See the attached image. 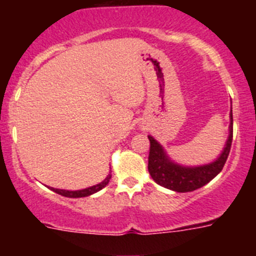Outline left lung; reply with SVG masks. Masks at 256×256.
Listing matches in <instances>:
<instances>
[{
  "label": "left lung",
  "mask_w": 256,
  "mask_h": 256,
  "mask_svg": "<svg viewBox=\"0 0 256 256\" xmlns=\"http://www.w3.org/2000/svg\"><path fill=\"white\" fill-rule=\"evenodd\" d=\"M230 132L224 148L214 162L196 166H187L176 162L169 158L165 148L159 142L148 136L150 154H148V173L158 184L176 192H191L205 186L216 178L224 166L230 155L232 137H234V119L232 110L230 114Z\"/></svg>",
  "instance_id": "1"
}]
</instances>
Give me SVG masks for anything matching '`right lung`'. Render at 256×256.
<instances>
[{
	"instance_id": "add662e5",
	"label": "right lung",
	"mask_w": 256,
	"mask_h": 256,
	"mask_svg": "<svg viewBox=\"0 0 256 256\" xmlns=\"http://www.w3.org/2000/svg\"><path fill=\"white\" fill-rule=\"evenodd\" d=\"M110 178H112V174H108V177L100 182L98 184H94V186L91 187H87V188H83V190H76V191H70V190H60V188H54V187H48L50 190H52L54 192L58 194L61 196H65V198H87V196H91L96 192H98L100 190H102L104 187L108 186V183L110 182Z\"/></svg>"
}]
</instances>
